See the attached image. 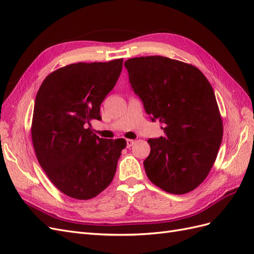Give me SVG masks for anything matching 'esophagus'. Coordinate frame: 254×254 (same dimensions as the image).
Returning <instances> with one entry per match:
<instances>
[{"label": "esophagus", "instance_id": "esophagus-1", "mask_svg": "<svg viewBox=\"0 0 254 254\" xmlns=\"http://www.w3.org/2000/svg\"><path fill=\"white\" fill-rule=\"evenodd\" d=\"M126 142H127V147H128V148L131 147V146L134 144V141H133V140H130V139H128Z\"/></svg>", "mask_w": 254, "mask_h": 254}]
</instances>
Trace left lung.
<instances>
[{
	"label": "left lung",
	"mask_w": 254,
	"mask_h": 254,
	"mask_svg": "<svg viewBox=\"0 0 254 254\" xmlns=\"http://www.w3.org/2000/svg\"><path fill=\"white\" fill-rule=\"evenodd\" d=\"M125 66L146 113L165 126L164 137L147 141L146 175L167 193H190L209 175L224 133L211 83L193 64L163 56L130 58Z\"/></svg>",
	"instance_id": "left-lung-1"
}]
</instances>
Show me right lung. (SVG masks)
<instances>
[{
  "label": "right lung",
  "mask_w": 254,
  "mask_h": 254,
  "mask_svg": "<svg viewBox=\"0 0 254 254\" xmlns=\"http://www.w3.org/2000/svg\"><path fill=\"white\" fill-rule=\"evenodd\" d=\"M123 59L72 64L49 74L38 90L32 141L38 162L61 193L89 200L112 182L125 139L106 140L88 127L101 120L105 97L117 83Z\"/></svg>",
  "instance_id": "right-lung-1"
}]
</instances>
